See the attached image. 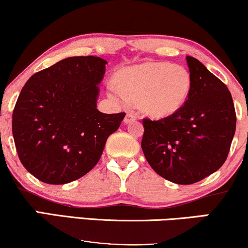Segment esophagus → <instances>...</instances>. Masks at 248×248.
<instances>
[{
  "instance_id": "34e87169",
  "label": "esophagus",
  "mask_w": 248,
  "mask_h": 248,
  "mask_svg": "<svg viewBox=\"0 0 248 248\" xmlns=\"http://www.w3.org/2000/svg\"><path fill=\"white\" fill-rule=\"evenodd\" d=\"M136 119H137V116H136V114H134L132 112H129V113L125 114V118H124V121L125 124H128L132 123V121H135Z\"/></svg>"
}]
</instances>
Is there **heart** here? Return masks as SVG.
<instances>
[{
  "label": "heart",
  "instance_id": "1",
  "mask_svg": "<svg viewBox=\"0 0 248 248\" xmlns=\"http://www.w3.org/2000/svg\"><path fill=\"white\" fill-rule=\"evenodd\" d=\"M117 83L108 88L113 100L121 104L135 101L146 116L163 119L182 109L190 95L192 78L182 65L147 62L120 69Z\"/></svg>",
  "mask_w": 248,
  "mask_h": 248
}]
</instances>
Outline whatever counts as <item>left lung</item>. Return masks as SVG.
Listing matches in <instances>:
<instances>
[{"label": "left lung", "mask_w": 248, "mask_h": 248, "mask_svg": "<svg viewBox=\"0 0 248 248\" xmlns=\"http://www.w3.org/2000/svg\"><path fill=\"white\" fill-rule=\"evenodd\" d=\"M186 62L192 88L182 109L157 121H142L146 159L158 175L176 184H193L220 169L236 130L227 86L197 58L186 56Z\"/></svg>", "instance_id": "left-lung-1"}]
</instances>
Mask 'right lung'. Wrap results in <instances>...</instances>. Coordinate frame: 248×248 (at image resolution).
Instances as JSON below:
<instances>
[{"mask_svg":"<svg viewBox=\"0 0 248 248\" xmlns=\"http://www.w3.org/2000/svg\"><path fill=\"white\" fill-rule=\"evenodd\" d=\"M107 61L76 56L36 73L21 90L12 116L19 158L41 182L66 184L96 165L124 112L97 110Z\"/></svg>","mask_w":248,"mask_h":248,"instance_id":"obj_1","label":"right lung"}]
</instances>
